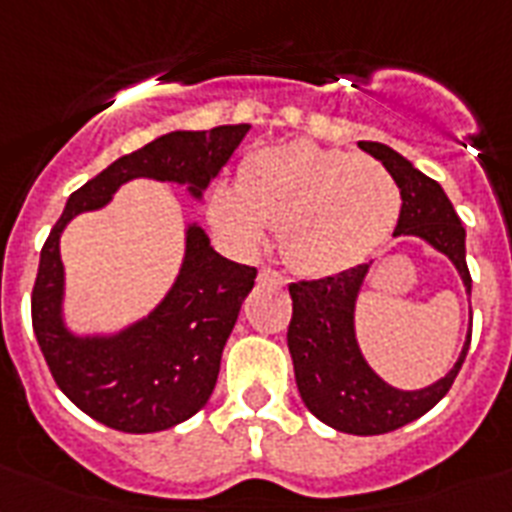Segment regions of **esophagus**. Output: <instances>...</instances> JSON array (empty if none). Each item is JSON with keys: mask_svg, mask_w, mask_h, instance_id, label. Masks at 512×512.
<instances>
[{"mask_svg": "<svg viewBox=\"0 0 512 512\" xmlns=\"http://www.w3.org/2000/svg\"><path fill=\"white\" fill-rule=\"evenodd\" d=\"M260 281H263V284H279V287H287V279H284L276 268H260Z\"/></svg>", "mask_w": 512, "mask_h": 512, "instance_id": "1", "label": "esophagus"}]
</instances>
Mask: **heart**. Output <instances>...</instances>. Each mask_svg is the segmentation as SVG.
Here are the masks:
<instances>
[{"label": "heart", "instance_id": "1", "mask_svg": "<svg viewBox=\"0 0 512 512\" xmlns=\"http://www.w3.org/2000/svg\"><path fill=\"white\" fill-rule=\"evenodd\" d=\"M401 209L404 193L388 170L311 143L257 154L241 172V193L215 201L217 223L244 247H257L265 228L281 231V255L303 276H335L369 260Z\"/></svg>", "mask_w": 512, "mask_h": 512}]
</instances>
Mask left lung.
Here are the masks:
<instances>
[{"label": "left lung", "mask_w": 512, "mask_h": 512, "mask_svg": "<svg viewBox=\"0 0 512 512\" xmlns=\"http://www.w3.org/2000/svg\"><path fill=\"white\" fill-rule=\"evenodd\" d=\"M361 151L380 159L382 167L396 177L404 193V209L393 236H420L444 252L460 271L470 292V271L465 260V228L446 199L444 188L414 170L404 156L382 143H358ZM369 265L353 271L305 279L289 284L292 321L287 329V345L295 364L297 390L305 406L329 428L353 436H380L420 420L449 393L454 377L460 374L468 356L470 335L460 353V361L444 380L425 390H396L369 369L353 335V308L358 289L364 284Z\"/></svg>", "instance_id": "8db88e82"}]
</instances>
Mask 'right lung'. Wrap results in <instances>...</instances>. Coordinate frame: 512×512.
<instances>
[{"instance_id": "add662e5", "label": "right lung", "mask_w": 512, "mask_h": 512, "mask_svg": "<svg viewBox=\"0 0 512 512\" xmlns=\"http://www.w3.org/2000/svg\"><path fill=\"white\" fill-rule=\"evenodd\" d=\"M247 130L249 124H225L162 135L71 193L52 225L31 292V324L58 388L92 420L122 433H156L199 412L215 390L225 340L255 287L257 268L217 255L207 233L191 225L175 287L146 321L116 337H74L60 319V233L71 217L103 207L132 177L188 183L201 196Z\"/></svg>"}]
</instances>
